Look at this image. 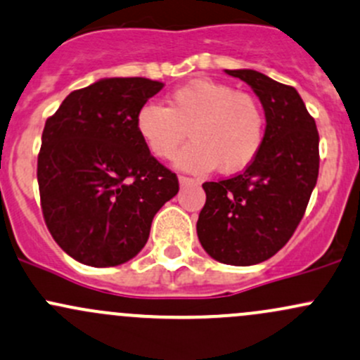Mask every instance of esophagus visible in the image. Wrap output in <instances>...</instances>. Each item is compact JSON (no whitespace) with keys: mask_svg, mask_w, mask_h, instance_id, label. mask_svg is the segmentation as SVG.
Here are the masks:
<instances>
[{"mask_svg":"<svg viewBox=\"0 0 360 360\" xmlns=\"http://www.w3.org/2000/svg\"><path fill=\"white\" fill-rule=\"evenodd\" d=\"M179 184L181 186H190V184H198V181L188 176H179Z\"/></svg>","mask_w":360,"mask_h":360,"instance_id":"1","label":"esophagus"}]
</instances>
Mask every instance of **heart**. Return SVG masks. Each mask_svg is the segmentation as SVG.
Masks as SVG:
<instances>
[{
	"label": "heart",
	"instance_id": "1",
	"mask_svg": "<svg viewBox=\"0 0 360 360\" xmlns=\"http://www.w3.org/2000/svg\"><path fill=\"white\" fill-rule=\"evenodd\" d=\"M139 138L157 158L176 155L190 132L193 141L176 158L181 169L222 174L248 167L266 138V115L259 101L224 82L195 79L169 94L167 107L146 103L136 113Z\"/></svg>",
	"mask_w": 360,
	"mask_h": 360
}]
</instances>
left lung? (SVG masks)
<instances>
[{
    "mask_svg": "<svg viewBox=\"0 0 360 360\" xmlns=\"http://www.w3.org/2000/svg\"><path fill=\"white\" fill-rule=\"evenodd\" d=\"M252 86L266 112L262 150L243 172L203 183L196 222L212 259L253 266L288 243L304 217L319 174V132L300 94L257 70H226Z\"/></svg>",
    "mask_w": 360,
    "mask_h": 360,
    "instance_id": "obj_1",
    "label": "left lung"
}]
</instances>
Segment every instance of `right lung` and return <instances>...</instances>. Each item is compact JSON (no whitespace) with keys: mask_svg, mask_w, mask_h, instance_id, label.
I'll return each mask as SVG.
<instances>
[{"mask_svg":"<svg viewBox=\"0 0 360 360\" xmlns=\"http://www.w3.org/2000/svg\"><path fill=\"white\" fill-rule=\"evenodd\" d=\"M162 88L145 77L101 79L72 91L48 117L37 155L41 209L53 240L77 262L131 260L179 191L136 129V113Z\"/></svg>","mask_w":360,"mask_h":360,"instance_id":"obj_1","label":"right lung"}]
</instances>
